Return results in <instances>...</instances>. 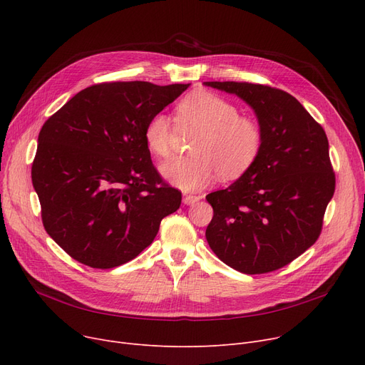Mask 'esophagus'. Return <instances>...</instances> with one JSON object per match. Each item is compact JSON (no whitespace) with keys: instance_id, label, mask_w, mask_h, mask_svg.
Instances as JSON below:
<instances>
[{"instance_id":"1","label":"esophagus","mask_w":365,"mask_h":365,"mask_svg":"<svg viewBox=\"0 0 365 365\" xmlns=\"http://www.w3.org/2000/svg\"><path fill=\"white\" fill-rule=\"evenodd\" d=\"M200 200H201L200 195H192V194L183 195V202H185L186 205H192V204H195V202L200 201Z\"/></svg>"}]
</instances>
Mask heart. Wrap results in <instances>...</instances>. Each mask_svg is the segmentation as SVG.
<instances>
[{
	"label": "heart",
	"mask_w": 365,
	"mask_h": 365,
	"mask_svg": "<svg viewBox=\"0 0 365 365\" xmlns=\"http://www.w3.org/2000/svg\"><path fill=\"white\" fill-rule=\"evenodd\" d=\"M176 121L182 131H198L187 157L161 165L163 176L183 190H197L219 175L234 180L250 170L263 148V128L257 120L240 115L238 106L208 90L189 93L176 106ZM178 125L158 112L148 120L143 138L148 149L160 158L168 157L178 136Z\"/></svg>",
	"instance_id": "obj_1"
}]
</instances>
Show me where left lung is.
Instances as JSON below:
<instances>
[{
  "mask_svg": "<svg viewBox=\"0 0 365 365\" xmlns=\"http://www.w3.org/2000/svg\"><path fill=\"white\" fill-rule=\"evenodd\" d=\"M250 105L263 128L257 163L226 189L208 194L213 219L205 238L235 271L267 274L315 244L336 176L325 131L300 102L264 84L207 81Z\"/></svg>",
  "mask_w": 365,
  "mask_h": 365,
  "instance_id": "8db88e82",
  "label": "left lung"
}]
</instances>
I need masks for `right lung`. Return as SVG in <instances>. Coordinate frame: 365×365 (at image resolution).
Masks as SVG:
<instances>
[{
	"mask_svg": "<svg viewBox=\"0 0 365 365\" xmlns=\"http://www.w3.org/2000/svg\"><path fill=\"white\" fill-rule=\"evenodd\" d=\"M187 87L94 84L44 123L32 185L47 234L76 262L110 269L133 260L180 207L182 192L152 164L143 131Z\"/></svg>",
	"mask_w": 365,
	"mask_h": 365,
	"instance_id": "1",
	"label": "right lung"
}]
</instances>
